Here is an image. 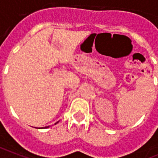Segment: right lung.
<instances>
[{
  "instance_id": "right-lung-1",
  "label": "right lung",
  "mask_w": 158,
  "mask_h": 158,
  "mask_svg": "<svg viewBox=\"0 0 158 158\" xmlns=\"http://www.w3.org/2000/svg\"><path fill=\"white\" fill-rule=\"evenodd\" d=\"M59 123V122H57V123H55V124H57V123ZM48 127H44V128H48ZM40 129V128H39Z\"/></svg>"
}]
</instances>
